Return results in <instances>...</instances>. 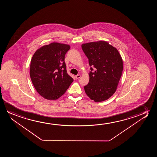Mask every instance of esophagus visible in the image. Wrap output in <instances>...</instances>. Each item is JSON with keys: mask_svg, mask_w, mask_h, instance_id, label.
I'll use <instances>...</instances> for the list:
<instances>
[{"mask_svg": "<svg viewBox=\"0 0 157 157\" xmlns=\"http://www.w3.org/2000/svg\"><path fill=\"white\" fill-rule=\"evenodd\" d=\"M80 77H81V75H75V78H76L77 79H79Z\"/></svg>", "mask_w": 157, "mask_h": 157, "instance_id": "1", "label": "esophagus"}]
</instances>
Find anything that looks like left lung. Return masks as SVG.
<instances>
[{
    "instance_id": "1",
    "label": "left lung",
    "mask_w": 157,
    "mask_h": 157,
    "mask_svg": "<svg viewBox=\"0 0 157 157\" xmlns=\"http://www.w3.org/2000/svg\"><path fill=\"white\" fill-rule=\"evenodd\" d=\"M82 48L91 67L89 82L84 86L85 93L95 102L105 101L116 92L122 73V58L106 41L84 43Z\"/></svg>"
}]
</instances>
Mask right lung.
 <instances>
[{"mask_svg":"<svg viewBox=\"0 0 157 157\" xmlns=\"http://www.w3.org/2000/svg\"><path fill=\"white\" fill-rule=\"evenodd\" d=\"M70 49L66 44L53 42L35 52L30 62V76L39 94L49 100L66 92L73 79L67 74L65 55Z\"/></svg>","mask_w":157,"mask_h":157,"instance_id":"1","label":"right lung"}]
</instances>
